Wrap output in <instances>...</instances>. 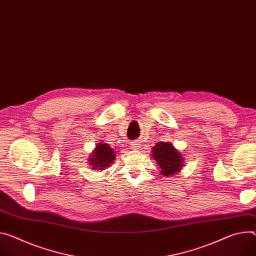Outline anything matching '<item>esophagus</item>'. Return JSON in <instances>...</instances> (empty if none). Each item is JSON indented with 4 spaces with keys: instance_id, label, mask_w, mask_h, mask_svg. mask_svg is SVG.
<instances>
[{
    "instance_id": "obj_1",
    "label": "esophagus",
    "mask_w": 256,
    "mask_h": 256,
    "mask_svg": "<svg viewBox=\"0 0 256 256\" xmlns=\"http://www.w3.org/2000/svg\"><path fill=\"white\" fill-rule=\"evenodd\" d=\"M138 147H140V144H138V142H132V143H130V148H132V149L138 150Z\"/></svg>"
}]
</instances>
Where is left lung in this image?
<instances>
[{
    "label": "left lung",
    "mask_w": 256,
    "mask_h": 256,
    "mask_svg": "<svg viewBox=\"0 0 256 256\" xmlns=\"http://www.w3.org/2000/svg\"><path fill=\"white\" fill-rule=\"evenodd\" d=\"M152 156L160 166V172L166 176L180 172L182 168L184 160L180 152L168 142L157 143L153 147Z\"/></svg>",
    "instance_id": "1"
}]
</instances>
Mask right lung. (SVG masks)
Masks as SVG:
<instances>
[{"label":"right lung","mask_w":256,"mask_h":256,"mask_svg":"<svg viewBox=\"0 0 256 256\" xmlns=\"http://www.w3.org/2000/svg\"><path fill=\"white\" fill-rule=\"evenodd\" d=\"M115 155L113 149L107 143H100L97 145L94 154L92 155L88 161L92 166H95L92 168L103 170L112 164Z\"/></svg>","instance_id":"add662e5"}]
</instances>
